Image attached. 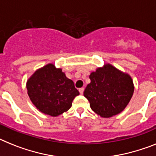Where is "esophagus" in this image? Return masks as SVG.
Instances as JSON below:
<instances>
[{
    "label": "esophagus",
    "instance_id": "1",
    "mask_svg": "<svg viewBox=\"0 0 156 156\" xmlns=\"http://www.w3.org/2000/svg\"><path fill=\"white\" fill-rule=\"evenodd\" d=\"M84 92V88H80L79 89V93H81V94H82Z\"/></svg>",
    "mask_w": 156,
    "mask_h": 156
}]
</instances>
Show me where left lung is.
Here are the masks:
<instances>
[{
    "label": "left lung",
    "mask_w": 156,
    "mask_h": 156,
    "mask_svg": "<svg viewBox=\"0 0 156 156\" xmlns=\"http://www.w3.org/2000/svg\"><path fill=\"white\" fill-rule=\"evenodd\" d=\"M89 78L91 82L86 86L84 97L93 112L101 117L109 118L124 110L134 90L128 74L108 64L91 73Z\"/></svg>",
    "instance_id": "left-lung-1"
}]
</instances>
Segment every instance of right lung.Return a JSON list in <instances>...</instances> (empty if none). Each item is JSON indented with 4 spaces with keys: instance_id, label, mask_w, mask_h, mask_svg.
Returning a JSON list of instances; mask_svg holds the SVG:
<instances>
[{
    "instance_id": "right-lung-1",
    "label": "right lung",
    "mask_w": 156,
    "mask_h": 156,
    "mask_svg": "<svg viewBox=\"0 0 156 156\" xmlns=\"http://www.w3.org/2000/svg\"><path fill=\"white\" fill-rule=\"evenodd\" d=\"M27 89L36 108L53 117L68 111L74 97L79 95L72 80L53 64L37 70L28 80Z\"/></svg>"
}]
</instances>
